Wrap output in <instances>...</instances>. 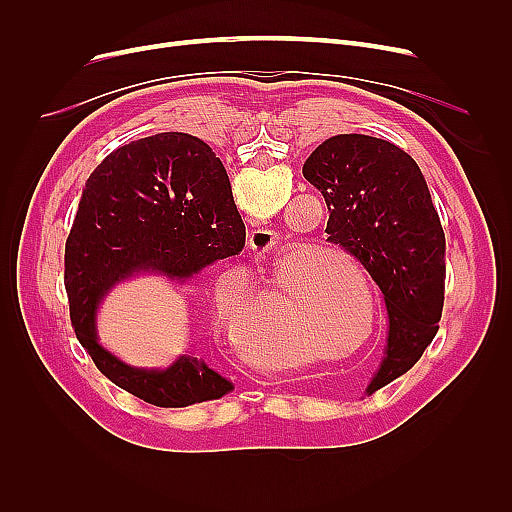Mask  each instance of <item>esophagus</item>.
Wrapping results in <instances>:
<instances>
[{"label":"esophagus","instance_id":"34e87169","mask_svg":"<svg viewBox=\"0 0 512 512\" xmlns=\"http://www.w3.org/2000/svg\"><path fill=\"white\" fill-rule=\"evenodd\" d=\"M247 245H250V250H254L260 256H271L277 247V232L269 228H256L250 232Z\"/></svg>","mask_w":512,"mask_h":512}]
</instances>
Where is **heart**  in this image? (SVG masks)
Here are the masks:
<instances>
[{
  "label": "heart",
  "instance_id": "b5f03b06",
  "mask_svg": "<svg viewBox=\"0 0 512 512\" xmlns=\"http://www.w3.org/2000/svg\"><path fill=\"white\" fill-rule=\"evenodd\" d=\"M288 258V256H286ZM275 262V273L269 286L260 290L256 301L252 297H215L213 320L224 335L245 346V352L258 363L290 365L301 361V352L290 339L288 309L294 292L301 294L305 282L312 286L314 303L303 320L307 327H331L342 314V294H337L329 277H320L316 271L294 277L288 269V260Z\"/></svg>",
  "mask_w": 512,
  "mask_h": 512
}]
</instances>
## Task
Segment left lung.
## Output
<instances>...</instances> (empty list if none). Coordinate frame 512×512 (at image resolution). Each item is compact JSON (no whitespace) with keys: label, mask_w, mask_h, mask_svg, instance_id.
<instances>
[{"label":"left lung","mask_w":512,"mask_h":512,"mask_svg":"<svg viewBox=\"0 0 512 512\" xmlns=\"http://www.w3.org/2000/svg\"><path fill=\"white\" fill-rule=\"evenodd\" d=\"M303 177L327 203V241L359 260L384 294L389 344L371 395L406 374L438 333L444 230L421 168L382 138L333 136L305 160Z\"/></svg>","instance_id":"8db88e82"}]
</instances>
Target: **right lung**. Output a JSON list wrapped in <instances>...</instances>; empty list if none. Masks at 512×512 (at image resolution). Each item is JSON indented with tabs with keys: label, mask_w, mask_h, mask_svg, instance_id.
Listing matches in <instances>:
<instances>
[{
	"label": "right lung",
	"mask_w": 512,
	"mask_h": 512,
	"mask_svg": "<svg viewBox=\"0 0 512 512\" xmlns=\"http://www.w3.org/2000/svg\"><path fill=\"white\" fill-rule=\"evenodd\" d=\"M245 224L226 168L200 138L162 132L115 149L89 175L64 256L70 322L81 346L119 389L160 408L228 395L218 371L181 356L164 371L134 369L96 337V309L123 277L158 271L188 280L215 260L237 256Z\"/></svg>",
	"instance_id": "obj_1"
}]
</instances>
